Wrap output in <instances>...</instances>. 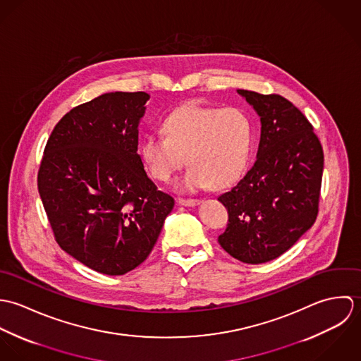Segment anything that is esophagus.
I'll return each instance as SVG.
<instances>
[{"instance_id": "obj_1", "label": "esophagus", "mask_w": 361, "mask_h": 361, "mask_svg": "<svg viewBox=\"0 0 361 361\" xmlns=\"http://www.w3.org/2000/svg\"><path fill=\"white\" fill-rule=\"evenodd\" d=\"M179 204L185 207H195L200 204L199 199H179Z\"/></svg>"}]
</instances>
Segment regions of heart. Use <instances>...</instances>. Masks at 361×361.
Here are the masks:
<instances>
[{
	"label": "heart",
	"mask_w": 361,
	"mask_h": 361,
	"mask_svg": "<svg viewBox=\"0 0 361 361\" xmlns=\"http://www.w3.org/2000/svg\"><path fill=\"white\" fill-rule=\"evenodd\" d=\"M165 135L150 133L140 154L157 180L169 182L185 165L183 190L222 189L246 171L255 145L252 118L240 108L190 103L172 111L164 121Z\"/></svg>",
	"instance_id": "1"
}]
</instances>
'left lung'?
I'll return each mask as SVG.
<instances>
[{
	"instance_id": "left-lung-1",
	"label": "left lung",
	"mask_w": 361,
	"mask_h": 361,
	"mask_svg": "<svg viewBox=\"0 0 361 361\" xmlns=\"http://www.w3.org/2000/svg\"><path fill=\"white\" fill-rule=\"evenodd\" d=\"M238 93L261 121L257 159L218 200L228 226L218 242L232 257L262 264L289 250L315 222L324 152L312 125L279 94Z\"/></svg>"
}]
</instances>
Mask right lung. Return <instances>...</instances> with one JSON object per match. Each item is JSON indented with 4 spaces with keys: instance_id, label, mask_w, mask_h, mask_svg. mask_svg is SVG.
Instances as JSON below:
<instances>
[{
    "instance_id": "add662e5",
    "label": "right lung",
    "mask_w": 361,
    "mask_h": 361,
    "mask_svg": "<svg viewBox=\"0 0 361 361\" xmlns=\"http://www.w3.org/2000/svg\"><path fill=\"white\" fill-rule=\"evenodd\" d=\"M149 99L115 92L72 108L55 125L37 175L56 243L105 275H123L149 257L175 204L137 153Z\"/></svg>"
}]
</instances>
